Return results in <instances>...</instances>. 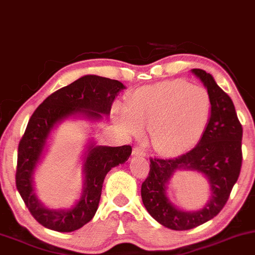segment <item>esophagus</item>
Instances as JSON below:
<instances>
[{
    "label": "esophagus",
    "instance_id": "1",
    "mask_svg": "<svg viewBox=\"0 0 255 255\" xmlns=\"http://www.w3.org/2000/svg\"><path fill=\"white\" fill-rule=\"evenodd\" d=\"M133 155L134 157H145L146 153L141 147H134L133 148Z\"/></svg>",
    "mask_w": 255,
    "mask_h": 255
}]
</instances>
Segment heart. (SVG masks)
<instances>
[{
	"label": "heart",
	"instance_id": "obj_1",
	"mask_svg": "<svg viewBox=\"0 0 255 255\" xmlns=\"http://www.w3.org/2000/svg\"><path fill=\"white\" fill-rule=\"evenodd\" d=\"M211 112L207 89L182 79L137 89L128 108L118 106L116 122L127 133L137 135L151 129L154 149L164 155H178L194 147L203 136Z\"/></svg>",
	"mask_w": 255,
	"mask_h": 255
}]
</instances>
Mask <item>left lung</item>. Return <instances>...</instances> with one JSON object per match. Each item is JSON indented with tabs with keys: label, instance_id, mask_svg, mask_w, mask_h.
Instances as JSON below:
<instances>
[{
	"label": "left lung",
	"instance_id": "8db88e82",
	"mask_svg": "<svg viewBox=\"0 0 255 255\" xmlns=\"http://www.w3.org/2000/svg\"><path fill=\"white\" fill-rule=\"evenodd\" d=\"M201 79L211 101L209 124L203 136L191 151L178 158H151L148 177L141 185L142 203L153 219L173 231H189L214 219L222 210L242 165V126L232 98L204 70L192 69ZM197 170L208 179L211 198L202 210H178L167 197V184L174 172Z\"/></svg>",
	"mask_w": 255,
	"mask_h": 255
}]
</instances>
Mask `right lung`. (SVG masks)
<instances>
[{
	"mask_svg": "<svg viewBox=\"0 0 255 255\" xmlns=\"http://www.w3.org/2000/svg\"><path fill=\"white\" fill-rule=\"evenodd\" d=\"M126 87L121 82L95 75L83 76L59 89L42 102L33 115L17 149L16 188L32 216L52 231L70 233L82 228L95 216L102 194L103 180L113 167L131 154L129 145L109 147L90 142L84 154V186L79 201L70 209H50L38 198L33 173L44 153L51 131L61 121L77 116L98 121L109 115L115 97Z\"/></svg>",
	"mask_w": 255,
	"mask_h": 255,
	"instance_id": "obj_1",
	"label": "right lung"
}]
</instances>
